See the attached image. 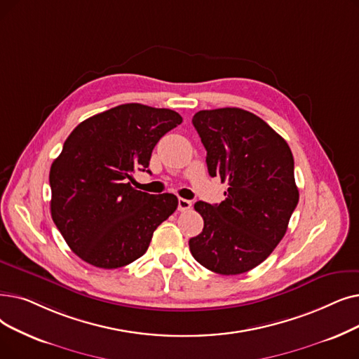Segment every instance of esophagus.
<instances>
[{"label": "esophagus", "mask_w": 359, "mask_h": 359, "mask_svg": "<svg viewBox=\"0 0 359 359\" xmlns=\"http://www.w3.org/2000/svg\"><path fill=\"white\" fill-rule=\"evenodd\" d=\"M191 208H192V202L189 199L179 198V201H177V210L179 211H188Z\"/></svg>", "instance_id": "34e87169"}]
</instances>
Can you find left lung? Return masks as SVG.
Returning a JSON list of instances; mask_svg holds the SVG:
<instances>
[{"instance_id": "8db88e82", "label": "left lung", "mask_w": 359, "mask_h": 359, "mask_svg": "<svg viewBox=\"0 0 359 359\" xmlns=\"http://www.w3.org/2000/svg\"><path fill=\"white\" fill-rule=\"evenodd\" d=\"M192 123L207 149L210 176L229 182V189L220 204H195L204 229L189 249L214 273H246L274 251L298 205L292 151L266 121L242 108L202 110Z\"/></svg>"}]
</instances>
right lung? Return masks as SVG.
<instances>
[{"label": "right lung", "mask_w": 359, "mask_h": 359, "mask_svg": "<svg viewBox=\"0 0 359 359\" xmlns=\"http://www.w3.org/2000/svg\"><path fill=\"white\" fill-rule=\"evenodd\" d=\"M180 123L168 108L123 104L69 135L50 170L51 217L85 262L107 270L128 266L176 211V195L136 191L130 180L135 170L151 173L154 147Z\"/></svg>", "instance_id": "1"}]
</instances>
